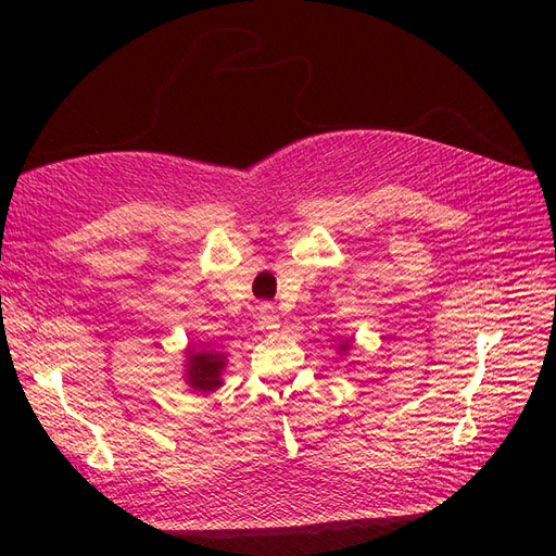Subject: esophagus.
<instances>
[{"label":"esophagus","instance_id":"esophagus-1","mask_svg":"<svg viewBox=\"0 0 556 556\" xmlns=\"http://www.w3.org/2000/svg\"><path fill=\"white\" fill-rule=\"evenodd\" d=\"M260 325L268 331H276L280 327V317L271 304H262L260 306Z\"/></svg>","mask_w":556,"mask_h":556}]
</instances>
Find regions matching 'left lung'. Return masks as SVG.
Wrapping results in <instances>:
<instances>
[{
    "mask_svg": "<svg viewBox=\"0 0 556 556\" xmlns=\"http://www.w3.org/2000/svg\"><path fill=\"white\" fill-rule=\"evenodd\" d=\"M352 343H355V341H352V339H348V341H343L341 345H339V355L343 357V355H348V352H350V348H352Z\"/></svg>",
    "mask_w": 556,
    "mask_h": 556,
    "instance_id": "left-lung-1",
    "label": "left lung"
}]
</instances>
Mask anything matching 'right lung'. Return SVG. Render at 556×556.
I'll return each mask as SVG.
<instances>
[{
	"label": "right lung",
	"mask_w": 556,
	"mask_h": 556,
	"mask_svg": "<svg viewBox=\"0 0 556 556\" xmlns=\"http://www.w3.org/2000/svg\"><path fill=\"white\" fill-rule=\"evenodd\" d=\"M227 357L215 350H197L190 345L185 350V382L192 394H213L223 387V374Z\"/></svg>",
	"instance_id": "right-lung-1"
}]
</instances>
